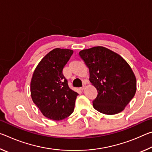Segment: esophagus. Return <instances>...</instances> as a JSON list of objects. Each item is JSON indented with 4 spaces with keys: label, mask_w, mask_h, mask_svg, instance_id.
Listing matches in <instances>:
<instances>
[{
    "label": "esophagus",
    "mask_w": 152,
    "mask_h": 152,
    "mask_svg": "<svg viewBox=\"0 0 152 152\" xmlns=\"http://www.w3.org/2000/svg\"><path fill=\"white\" fill-rule=\"evenodd\" d=\"M85 86H86V83H84L83 86L80 87V91H83V90L84 89V88H85Z\"/></svg>",
    "instance_id": "1"
}]
</instances>
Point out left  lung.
Returning <instances> with one entry per match:
<instances>
[{
	"mask_svg": "<svg viewBox=\"0 0 152 152\" xmlns=\"http://www.w3.org/2000/svg\"><path fill=\"white\" fill-rule=\"evenodd\" d=\"M79 55L98 92L93 107L106 115L123 111L136 92L137 82L130 66L118 53L102 46L81 50Z\"/></svg>",
	"mask_w": 152,
	"mask_h": 152,
	"instance_id": "1",
	"label": "left lung"
}]
</instances>
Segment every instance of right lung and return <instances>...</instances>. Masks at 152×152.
I'll list each match as a JSON object with an SVG mask.
<instances>
[{"label":"right lung","mask_w":152,"mask_h":152,"mask_svg":"<svg viewBox=\"0 0 152 152\" xmlns=\"http://www.w3.org/2000/svg\"><path fill=\"white\" fill-rule=\"evenodd\" d=\"M73 50L56 48L43 58L31 81V96L45 117L62 120L73 113L78 94L69 88L62 71Z\"/></svg>","instance_id":"right-lung-1"}]
</instances>
